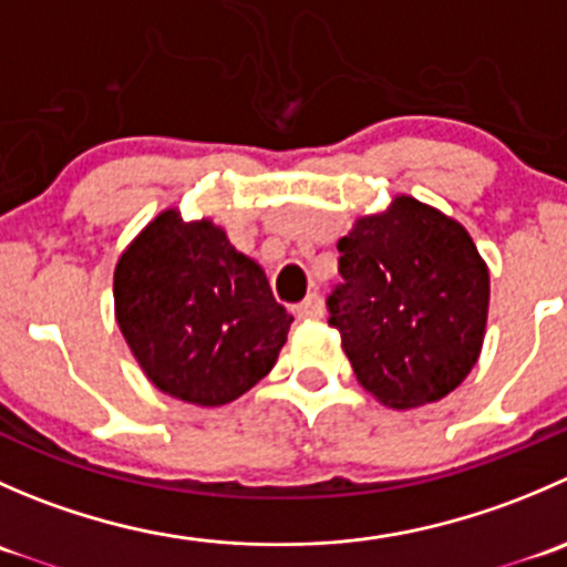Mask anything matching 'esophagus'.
<instances>
[{
    "mask_svg": "<svg viewBox=\"0 0 567 567\" xmlns=\"http://www.w3.org/2000/svg\"><path fill=\"white\" fill-rule=\"evenodd\" d=\"M323 301H320V296H307L305 301H301L299 307H296V316H299L301 320H320L323 318Z\"/></svg>",
    "mask_w": 567,
    "mask_h": 567,
    "instance_id": "1",
    "label": "esophagus"
}]
</instances>
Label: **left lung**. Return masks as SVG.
Segmentation results:
<instances>
[{
    "label": "left lung",
    "instance_id": "left-lung-1",
    "mask_svg": "<svg viewBox=\"0 0 567 567\" xmlns=\"http://www.w3.org/2000/svg\"><path fill=\"white\" fill-rule=\"evenodd\" d=\"M346 282L329 296V326L357 381L405 411L458 390L483 351L488 266L466 227L411 194L359 216L337 241Z\"/></svg>",
    "mask_w": 567,
    "mask_h": 567
}]
</instances>
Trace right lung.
I'll return each instance as SVG.
<instances>
[{"instance_id":"right-lung-1","label":"right lung","mask_w":567,"mask_h":567,"mask_svg":"<svg viewBox=\"0 0 567 567\" xmlns=\"http://www.w3.org/2000/svg\"><path fill=\"white\" fill-rule=\"evenodd\" d=\"M114 318L153 386L216 409L271 373L293 318L225 227L167 208L114 266Z\"/></svg>"}]
</instances>
